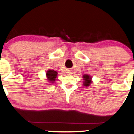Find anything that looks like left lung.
Returning <instances> with one entry per match:
<instances>
[{
	"label": "left lung",
	"mask_w": 134,
	"mask_h": 134,
	"mask_svg": "<svg viewBox=\"0 0 134 134\" xmlns=\"http://www.w3.org/2000/svg\"><path fill=\"white\" fill-rule=\"evenodd\" d=\"M91 78L90 77V76H88L87 74H85L83 75V80H84V82H83V85L85 86V87H88V86L90 85V83H91Z\"/></svg>",
	"instance_id": "left-lung-1"
}]
</instances>
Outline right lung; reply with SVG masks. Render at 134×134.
I'll return each mask as SVG.
<instances>
[{
    "instance_id": "add662e5",
    "label": "right lung",
    "mask_w": 134,
    "mask_h": 134,
    "mask_svg": "<svg viewBox=\"0 0 134 134\" xmlns=\"http://www.w3.org/2000/svg\"><path fill=\"white\" fill-rule=\"evenodd\" d=\"M46 76L48 80L53 83L55 81V80H56V77L57 76V72L53 70V69H49L47 71Z\"/></svg>"
}]
</instances>
